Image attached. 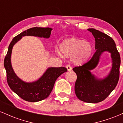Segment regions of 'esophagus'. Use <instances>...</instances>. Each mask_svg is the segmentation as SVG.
I'll use <instances>...</instances> for the list:
<instances>
[{
  "mask_svg": "<svg viewBox=\"0 0 123 123\" xmlns=\"http://www.w3.org/2000/svg\"><path fill=\"white\" fill-rule=\"evenodd\" d=\"M66 68L68 71H70V70H71L72 69V66L70 65H67L66 66Z\"/></svg>",
  "mask_w": 123,
  "mask_h": 123,
  "instance_id": "esophagus-1",
  "label": "esophagus"
}]
</instances>
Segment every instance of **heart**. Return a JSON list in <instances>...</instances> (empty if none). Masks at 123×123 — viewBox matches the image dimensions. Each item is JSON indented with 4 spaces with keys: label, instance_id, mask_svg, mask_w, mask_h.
Masks as SVG:
<instances>
[{
    "label": "heart",
    "instance_id": "b5f03b06",
    "mask_svg": "<svg viewBox=\"0 0 123 123\" xmlns=\"http://www.w3.org/2000/svg\"><path fill=\"white\" fill-rule=\"evenodd\" d=\"M60 50L65 57L73 55L74 62L77 64L85 62L91 55L92 48L91 43L77 38H69L61 42ZM58 54L60 53H58Z\"/></svg>",
    "mask_w": 123,
    "mask_h": 123
}]
</instances>
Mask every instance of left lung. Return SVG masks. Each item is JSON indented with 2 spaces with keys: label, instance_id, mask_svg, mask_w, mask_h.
<instances>
[{
  "label": "left lung",
  "instance_id": "1",
  "mask_svg": "<svg viewBox=\"0 0 123 123\" xmlns=\"http://www.w3.org/2000/svg\"><path fill=\"white\" fill-rule=\"evenodd\" d=\"M88 31L95 37L96 51L89 61L74 67L73 70L77 74L74 86L77 97L83 102L94 104L105 99L116 87L119 79L121 60L112 38L94 28H90ZM104 51L111 54L112 68L108 75L101 80L91 74L90 71L98 65L101 54Z\"/></svg>",
  "mask_w": 123,
  "mask_h": 123
}]
</instances>
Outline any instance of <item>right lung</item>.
<instances>
[{"instance_id": "right-lung-1", "label": "right lung", "mask_w": 123, "mask_h": 123, "mask_svg": "<svg viewBox=\"0 0 123 123\" xmlns=\"http://www.w3.org/2000/svg\"><path fill=\"white\" fill-rule=\"evenodd\" d=\"M52 29L50 28L37 27L28 29L14 37L8 46L7 53L4 61V66L7 73V81L10 88L26 101L35 102L47 98L53 90L56 80L62 73L67 72V69L65 67L49 68L37 81L32 83L25 82L15 74L12 69L11 63L12 47L23 36H33L49 38Z\"/></svg>"}]
</instances>
